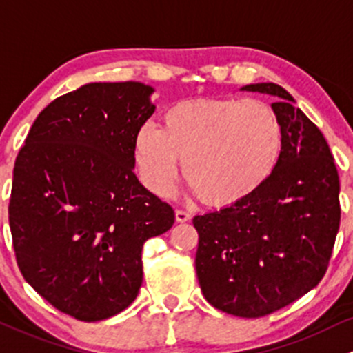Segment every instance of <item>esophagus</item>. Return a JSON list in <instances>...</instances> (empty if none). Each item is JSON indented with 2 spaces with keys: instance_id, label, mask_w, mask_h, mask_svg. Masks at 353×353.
I'll return each instance as SVG.
<instances>
[{
  "instance_id": "esophagus-1",
  "label": "esophagus",
  "mask_w": 353,
  "mask_h": 353,
  "mask_svg": "<svg viewBox=\"0 0 353 353\" xmlns=\"http://www.w3.org/2000/svg\"><path fill=\"white\" fill-rule=\"evenodd\" d=\"M175 217L178 223H187V221H190L192 214L188 212V210H181V209H176L175 210Z\"/></svg>"
}]
</instances>
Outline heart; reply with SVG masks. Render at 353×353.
<instances>
[{
  "mask_svg": "<svg viewBox=\"0 0 353 353\" xmlns=\"http://www.w3.org/2000/svg\"><path fill=\"white\" fill-rule=\"evenodd\" d=\"M284 152V130L274 108L253 98H192L163 114L161 127L146 122L134 136L141 181L166 197L178 175L212 207L238 203L274 175Z\"/></svg>",
  "mask_w": 353,
  "mask_h": 353,
  "instance_id": "1",
  "label": "heart"
}]
</instances>
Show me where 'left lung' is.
<instances>
[{
	"mask_svg": "<svg viewBox=\"0 0 353 353\" xmlns=\"http://www.w3.org/2000/svg\"><path fill=\"white\" fill-rule=\"evenodd\" d=\"M277 98L284 130L274 175L245 201L194 217L195 270L216 310L261 318L294 303L328 270L340 228V180L328 143L275 83L243 86Z\"/></svg>",
	"mask_w": 353,
	"mask_h": 353,
	"instance_id": "1",
	"label": "left lung"
}]
</instances>
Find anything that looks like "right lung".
<instances>
[{"label": "right lung", "mask_w": 353, "mask_h": 353, "mask_svg": "<svg viewBox=\"0 0 353 353\" xmlns=\"http://www.w3.org/2000/svg\"><path fill=\"white\" fill-rule=\"evenodd\" d=\"M137 81L88 83L35 119L13 168L8 217L25 281L56 310L101 321L143 284L146 239L175 223L134 173L137 129L154 112Z\"/></svg>", "instance_id": "add662e5"}]
</instances>
